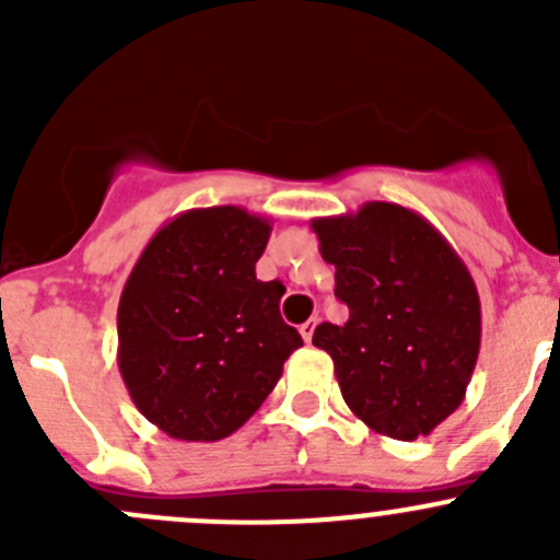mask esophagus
<instances>
[{"mask_svg":"<svg viewBox=\"0 0 560 560\" xmlns=\"http://www.w3.org/2000/svg\"><path fill=\"white\" fill-rule=\"evenodd\" d=\"M314 327H316V319H308V322H303V325H301V336H303V341H306V343H312Z\"/></svg>","mask_w":560,"mask_h":560,"instance_id":"1","label":"esophagus"}]
</instances>
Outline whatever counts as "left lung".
Segmentation results:
<instances>
[{
  "instance_id": "1",
  "label": "left lung",
  "mask_w": 560,
  "mask_h": 560,
  "mask_svg": "<svg viewBox=\"0 0 560 560\" xmlns=\"http://www.w3.org/2000/svg\"><path fill=\"white\" fill-rule=\"evenodd\" d=\"M312 230L349 308L343 325L322 322L312 338L332 358L343 400L382 436H428L463 404L477 365L482 312L466 262L395 202L314 219Z\"/></svg>"
}]
</instances>
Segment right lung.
I'll return each instance as SVG.
<instances>
[{
    "label": "right lung",
    "mask_w": 560,
    "mask_h": 560,
    "mask_svg": "<svg viewBox=\"0 0 560 560\" xmlns=\"http://www.w3.org/2000/svg\"><path fill=\"white\" fill-rule=\"evenodd\" d=\"M268 219L238 206L178 213L143 248L118 301V371L140 415L178 442L238 431L303 347L259 281Z\"/></svg>",
    "instance_id": "right-lung-1"
}]
</instances>
